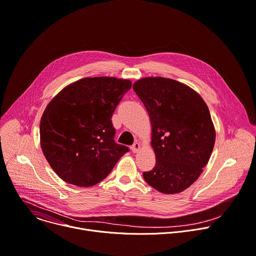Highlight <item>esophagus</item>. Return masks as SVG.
Returning a JSON list of instances; mask_svg holds the SVG:
<instances>
[{"label": "esophagus", "instance_id": "34e87169", "mask_svg": "<svg viewBox=\"0 0 256 256\" xmlns=\"http://www.w3.org/2000/svg\"><path fill=\"white\" fill-rule=\"evenodd\" d=\"M140 149H141V145H140V143H138V142L134 143V145L132 146V151L134 153H138V151H140Z\"/></svg>", "mask_w": 256, "mask_h": 256}]
</instances>
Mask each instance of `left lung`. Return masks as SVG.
<instances>
[{
    "instance_id": "8db88e82",
    "label": "left lung",
    "mask_w": 256,
    "mask_h": 256,
    "mask_svg": "<svg viewBox=\"0 0 256 256\" xmlns=\"http://www.w3.org/2000/svg\"><path fill=\"white\" fill-rule=\"evenodd\" d=\"M132 88L149 114L156 157L144 180L161 193H180L199 178L212 153L216 130L209 109L197 92L174 80L144 78Z\"/></svg>"
}]
</instances>
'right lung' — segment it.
<instances>
[{
    "mask_svg": "<svg viewBox=\"0 0 256 256\" xmlns=\"http://www.w3.org/2000/svg\"><path fill=\"white\" fill-rule=\"evenodd\" d=\"M130 86L128 80L84 78L65 86L46 107L40 124V147L64 182L94 186L128 152L114 142L111 118Z\"/></svg>",
    "mask_w": 256,
    "mask_h": 256,
    "instance_id": "add662e5",
    "label": "right lung"
}]
</instances>
